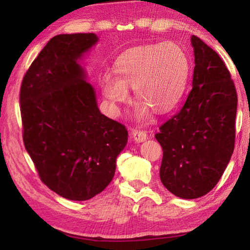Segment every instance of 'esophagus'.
Masks as SVG:
<instances>
[{
	"instance_id": "34e87169",
	"label": "esophagus",
	"mask_w": 250,
	"mask_h": 250,
	"mask_svg": "<svg viewBox=\"0 0 250 250\" xmlns=\"http://www.w3.org/2000/svg\"><path fill=\"white\" fill-rule=\"evenodd\" d=\"M131 137H132L133 140L137 142H143L147 139L146 131H141V130H137V129L131 130Z\"/></svg>"
}]
</instances>
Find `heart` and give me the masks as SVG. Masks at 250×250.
Instances as JSON below:
<instances>
[{"label": "heart", "instance_id": "b5f03b06", "mask_svg": "<svg viewBox=\"0 0 250 250\" xmlns=\"http://www.w3.org/2000/svg\"><path fill=\"white\" fill-rule=\"evenodd\" d=\"M117 77L104 75L101 89L110 108L117 112L118 105L128 103V88H132L140 101L135 113L139 119L155 113L170 112L183 96L189 76V61L184 49L173 42L141 45L126 49L117 58Z\"/></svg>", "mask_w": 250, "mask_h": 250}]
</instances>
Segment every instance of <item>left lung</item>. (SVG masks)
<instances>
[{
  "label": "left lung",
  "instance_id": "obj_1",
  "mask_svg": "<svg viewBox=\"0 0 250 250\" xmlns=\"http://www.w3.org/2000/svg\"><path fill=\"white\" fill-rule=\"evenodd\" d=\"M192 90L176 115L160 126V179L175 196L201 197L218 183L235 146L237 92L219 55L192 36Z\"/></svg>",
  "mask_w": 250,
  "mask_h": 250
}]
</instances>
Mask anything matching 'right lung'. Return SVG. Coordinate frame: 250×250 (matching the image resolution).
Returning a JSON list of instances; mask_svg holds the SVG:
<instances>
[{
	"label": "right lung",
	"instance_id": "right-lung-1",
	"mask_svg": "<svg viewBox=\"0 0 250 250\" xmlns=\"http://www.w3.org/2000/svg\"><path fill=\"white\" fill-rule=\"evenodd\" d=\"M97 42L94 33L54 36L21 84L25 149L41 181L71 201L89 200L107 188L128 141L125 126L99 111L78 64Z\"/></svg>",
	"mask_w": 250,
	"mask_h": 250
}]
</instances>
